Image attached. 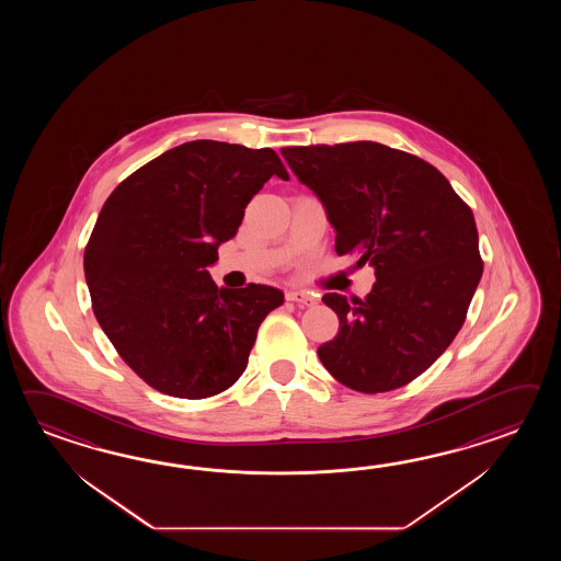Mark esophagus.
<instances>
[{
	"mask_svg": "<svg viewBox=\"0 0 561 561\" xmlns=\"http://www.w3.org/2000/svg\"><path fill=\"white\" fill-rule=\"evenodd\" d=\"M286 300L297 302L300 307H314L317 305V298L312 297L307 290H288Z\"/></svg>",
	"mask_w": 561,
	"mask_h": 561,
	"instance_id": "34e87169",
	"label": "esophagus"
}]
</instances>
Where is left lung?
<instances>
[{
	"label": "left lung",
	"mask_w": 561,
	"mask_h": 561,
	"mask_svg": "<svg viewBox=\"0 0 561 561\" xmlns=\"http://www.w3.org/2000/svg\"><path fill=\"white\" fill-rule=\"evenodd\" d=\"M280 152L324 204L336 254L357 252L377 276L365 298L322 297L339 317L317 351L324 369L367 394L417 379L454 343L483 273L471 208L437 168L385 144Z\"/></svg>",
	"instance_id": "left-lung-1"
}]
</instances>
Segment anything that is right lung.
<instances>
[{
	"mask_svg": "<svg viewBox=\"0 0 561 561\" xmlns=\"http://www.w3.org/2000/svg\"><path fill=\"white\" fill-rule=\"evenodd\" d=\"M275 150L194 140L122 180L85 244V283L102 331L144 382L179 399L227 391L247 369L273 286L218 288L206 266L271 176Z\"/></svg>",
	"mask_w": 561,
	"mask_h": 561,
	"instance_id": "right-lung-1",
	"label": "right lung"
}]
</instances>
